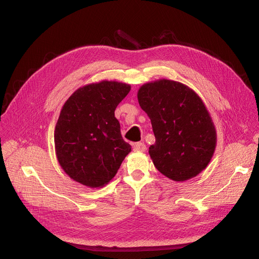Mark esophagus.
I'll return each mask as SVG.
<instances>
[{"mask_svg":"<svg viewBox=\"0 0 259 259\" xmlns=\"http://www.w3.org/2000/svg\"><path fill=\"white\" fill-rule=\"evenodd\" d=\"M133 150L144 152L146 150V145L144 143H141V142L135 143V144H133Z\"/></svg>","mask_w":259,"mask_h":259,"instance_id":"34e87169","label":"esophagus"}]
</instances>
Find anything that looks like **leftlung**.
I'll return each instance as SVG.
<instances>
[{
  "label": "left lung",
  "instance_id": "obj_1",
  "mask_svg": "<svg viewBox=\"0 0 259 259\" xmlns=\"http://www.w3.org/2000/svg\"><path fill=\"white\" fill-rule=\"evenodd\" d=\"M138 100L151 119L155 143L149 147L155 168L175 182L194 178L210 162L216 130L198 95L180 81L144 84Z\"/></svg>",
  "mask_w": 259,
  "mask_h": 259
}]
</instances>
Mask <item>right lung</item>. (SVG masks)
<instances>
[{"mask_svg": "<svg viewBox=\"0 0 259 259\" xmlns=\"http://www.w3.org/2000/svg\"><path fill=\"white\" fill-rule=\"evenodd\" d=\"M130 89L125 83L102 80L78 88L64 104L54 146L59 164L73 181L90 188L107 185L131 151L114 116Z\"/></svg>", "mask_w": 259, "mask_h": 259, "instance_id": "obj_1", "label": "right lung"}]
</instances>
